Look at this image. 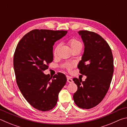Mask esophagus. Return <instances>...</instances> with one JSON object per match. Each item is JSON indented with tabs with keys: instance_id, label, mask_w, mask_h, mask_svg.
Listing matches in <instances>:
<instances>
[{
	"instance_id": "34e87169",
	"label": "esophagus",
	"mask_w": 127,
	"mask_h": 127,
	"mask_svg": "<svg viewBox=\"0 0 127 127\" xmlns=\"http://www.w3.org/2000/svg\"><path fill=\"white\" fill-rule=\"evenodd\" d=\"M67 82L69 83H72L73 81V79L70 77H67Z\"/></svg>"
}]
</instances>
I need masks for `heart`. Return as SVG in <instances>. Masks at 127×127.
Wrapping results in <instances>:
<instances>
[{"instance_id": "b5f03b06", "label": "heart", "mask_w": 127, "mask_h": 127, "mask_svg": "<svg viewBox=\"0 0 127 127\" xmlns=\"http://www.w3.org/2000/svg\"><path fill=\"white\" fill-rule=\"evenodd\" d=\"M68 43L69 45L70 48L72 49V50L73 51H74V50H76V49L78 48H82V45L81 42L80 41H79L78 40L75 39V38H71V39H70L68 41ZM59 47V45H57L55 47L54 50V54L55 55L57 54V51L58 50ZM72 66V65H71V64H69L66 65V66H67V68H68L69 69H70V68Z\"/></svg>"}]
</instances>
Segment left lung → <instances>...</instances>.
Instances as JSON below:
<instances>
[{"instance_id": "1", "label": "left lung", "mask_w": 127, "mask_h": 127, "mask_svg": "<svg viewBox=\"0 0 127 127\" xmlns=\"http://www.w3.org/2000/svg\"><path fill=\"white\" fill-rule=\"evenodd\" d=\"M78 33L85 46L78 68L87 78L85 81L73 78L78 87L73 97L77 106L89 109L99 104L108 91L114 72L113 57L110 46L101 36L84 30Z\"/></svg>"}]
</instances>
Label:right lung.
<instances>
[{
    "mask_svg": "<svg viewBox=\"0 0 127 127\" xmlns=\"http://www.w3.org/2000/svg\"><path fill=\"white\" fill-rule=\"evenodd\" d=\"M66 33V31L33 30L26 34L16 47L13 66L17 85L27 102L38 110L54 107L66 83V76L62 73L52 78L44 71L53 61L54 43Z\"/></svg>",
    "mask_w": 127,
    "mask_h": 127,
    "instance_id": "obj_1",
    "label": "right lung"
}]
</instances>
